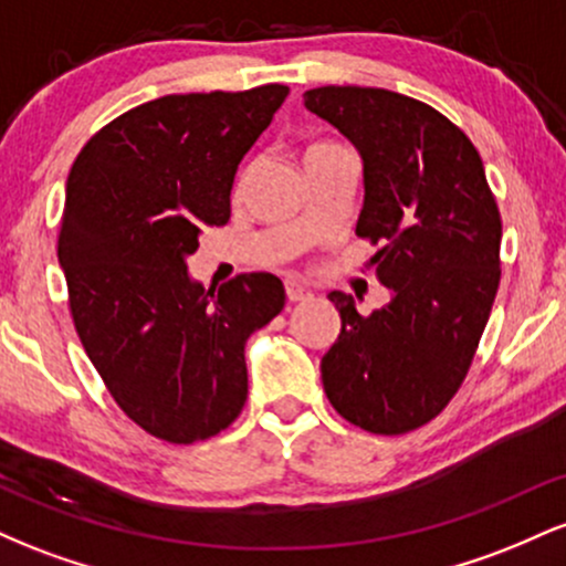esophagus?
<instances>
[{"instance_id": "obj_1", "label": "esophagus", "mask_w": 566, "mask_h": 566, "mask_svg": "<svg viewBox=\"0 0 566 566\" xmlns=\"http://www.w3.org/2000/svg\"><path fill=\"white\" fill-rule=\"evenodd\" d=\"M284 290H287V301L290 303H301V301H308V297H311V290L305 287V284L297 282V279H287V282H284Z\"/></svg>"}]
</instances>
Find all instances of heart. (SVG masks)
I'll return each instance as SVG.
<instances>
[{
	"instance_id": "1",
	"label": "heart",
	"mask_w": 566,
	"mask_h": 566,
	"mask_svg": "<svg viewBox=\"0 0 566 566\" xmlns=\"http://www.w3.org/2000/svg\"><path fill=\"white\" fill-rule=\"evenodd\" d=\"M324 148H335L333 143H319V146H311L308 151H305V157H308V154H316V151H324Z\"/></svg>"
}]
</instances>
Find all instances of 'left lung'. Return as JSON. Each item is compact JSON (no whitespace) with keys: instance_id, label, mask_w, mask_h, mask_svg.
Listing matches in <instances>:
<instances>
[{"instance_id":"8db88e82","label":"left lung","mask_w":566,"mask_h":566,"mask_svg":"<svg viewBox=\"0 0 566 566\" xmlns=\"http://www.w3.org/2000/svg\"><path fill=\"white\" fill-rule=\"evenodd\" d=\"M303 106L361 157L356 233L373 239L388 290L361 316L329 292L340 335L322 356L329 405L369 433L415 431L437 418L469 373L500 284V212L463 129L437 108L380 87H316Z\"/></svg>"}]
</instances>
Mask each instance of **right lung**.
<instances>
[{"mask_svg":"<svg viewBox=\"0 0 566 566\" xmlns=\"http://www.w3.org/2000/svg\"><path fill=\"white\" fill-rule=\"evenodd\" d=\"M287 93L157 97L90 138L69 172L57 263L76 333L127 418L172 444L239 418L247 340L284 308L274 274L205 290L186 261L205 226L229 220L239 165Z\"/></svg>","mask_w":566,"mask_h":566,"instance_id":"1","label":"right lung"}]
</instances>
